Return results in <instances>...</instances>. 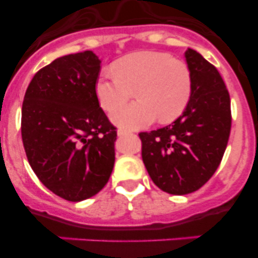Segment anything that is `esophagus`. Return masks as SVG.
<instances>
[{"instance_id":"34e87169","label":"esophagus","mask_w":258,"mask_h":258,"mask_svg":"<svg viewBox=\"0 0 258 258\" xmlns=\"http://www.w3.org/2000/svg\"><path fill=\"white\" fill-rule=\"evenodd\" d=\"M132 134V132H129V131H125V129H118L117 131V136H120V137H124V136H131Z\"/></svg>"}]
</instances>
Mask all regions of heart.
Here are the masks:
<instances>
[{"mask_svg":"<svg viewBox=\"0 0 258 258\" xmlns=\"http://www.w3.org/2000/svg\"><path fill=\"white\" fill-rule=\"evenodd\" d=\"M113 72H104L95 84L102 108L111 111L133 96L139 102L115 109L111 118L127 129H138L159 120L174 121L187 107L192 92L190 68L166 52L137 51L113 63Z\"/></svg>","mask_w":258,"mask_h":258,"instance_id":"b5f03b06","label":"heart"}]
</instances>
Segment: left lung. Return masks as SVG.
I'll list each match as a JSON object with an SVG mask.
<instances>
[{
    "label": "left lung",
    "mask_w": 258,
    "mask_h": 258,
    "mask_svg": "<svg viewBox=\"0 0 258 258\" xmlns=\"http://www.w3.org/2000/svg\"><path fill=\"white\" fill-rule=\"evenodd\" d=\"M192 77L190 102L175 121L140 133L142 160L160 190L186 195L199 190L217 170L231 129L226 85L217 68L199 52H184Z\"/></svg>",
    "instance_id": "1"
}]
</instances>
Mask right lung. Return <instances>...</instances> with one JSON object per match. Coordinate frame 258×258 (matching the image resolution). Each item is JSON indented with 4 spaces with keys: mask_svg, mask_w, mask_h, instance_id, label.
I'll return each mask as SVG.
<instances>
[{
    "mask_svg": "<svg viewBox=\"0 0 258 258\" xmlns=\"http://www.w3.org/2000/svg\"><path fill=\"white\" fill-rule=\"evenodd\" d=\"M99 71L90 50L60 56L33 76L23 101L29 165L45 187L68 202L99 192L115 164L116 127L95 93Z\"/></svg>",
    "mask_w": 258,
    "mask_h": 258,
    "instance_id": "1",
    "label": "right lung"
}]
</instances>
